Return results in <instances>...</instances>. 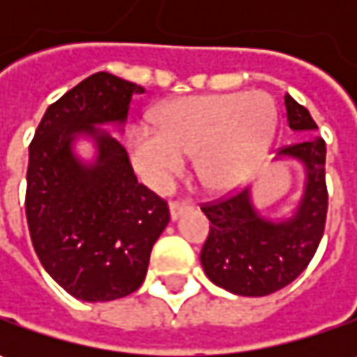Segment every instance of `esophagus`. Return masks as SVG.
<instances>
[{
	"label": "esophagus",
	"mask_w": 357,
	"mask_h": 357,
	"mask_svg": "<svg viewBox=\"0 0 357 357\" xmlns=\"http://www.w3.org/2000/svg\"><path fill=\"white\" fill-rule=\"evenodd\" d=\"M190 208V204H186V202H174L172 200L171 204H169V211H171V218L172 220H176L181 214L185 213V211H188Z\"/></svg>",
	"instance_id": "34e87169"
}]
</instances>
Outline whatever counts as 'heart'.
I'll return each instance as SVG.
<instances>
[{
  "mask_svg": "<svg viewBox=\"0 0 357 357\" xmlns=\"http://www.w3.org/2000/svg\"><path fill=\"white\" fill-rule=\"evenodd\" d=\"M157 129L130 130L135 169L153 188L165 190L183 171L185 155H195V172L214 192L248 183L272 144L278 111L262 91L186 97L155 113Z\"/></svg>",
  "mask_w": 357,
  "mask_h": 357,
  "instance_id": "obj_1",
  "label": "heart"
}]
</instances>
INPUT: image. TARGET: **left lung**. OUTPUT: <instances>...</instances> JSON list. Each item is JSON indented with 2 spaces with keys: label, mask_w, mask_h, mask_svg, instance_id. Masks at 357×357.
I'll use <instances>...</instances> for the list:
<instances>
[{
  "label": "left lung",
  "mask_w": 357,
  "mask_h": 357,
  "mask_svg": "<svg viewBox=\"0 0 357 357\" xmlns=\"http://www.w3.org/2000/svg\"><path fill=\"white\" fill-rule=\"evenodd\" d=\"M292 130L316 132L318 125L306 107L284 97ZM278 158L304 165L306 185L292 216L270 220L256 211L250 188L204 204L211 220L208 238L200 252L204 274L216 286L238 296H268L294 282L318 250L326 227V143L316 135L278 151Z\"/></svg>",
  "instance_id": "1"
}]
</instances>
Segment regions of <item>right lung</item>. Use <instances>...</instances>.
<instances>
[{"mask_svg": "<svg viewBox=\"0 0 357 357\" xmlns=\"http://www.w3.org/2000/svg\"><path fill=\"white\" fill-rule=\"evenodd\" d=\"M144 89L95 73L49 105L29 144L25 214L47 274L83 302H109L139 290L153 244L167 228V202L141 185L125 146L101 125L123 127L132 95ZM98 155L83 163L75 141Z\"/></svg>", "mask_w": 357, "mask_h": 357, "instance_id": "obj_1", "label": "right lung"}]
</instances>
